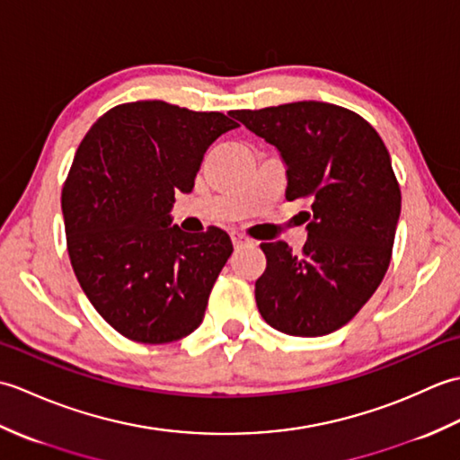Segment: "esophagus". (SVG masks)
I'll list each match as a JSON object with an SVG mask.
<instances>
[{
    "mask_svg": "<svg viewBox=\"0 0 460 460\" xmlns=\"http://www.w3.org/2000/svg\"><path fill=\"white\" fill-rule=\"evenodd\" d=\"M231 241L235 247H243V245H249L251 239L245 235V233H239V231H231Z\"/></svg>",
    "mask_w": 460,
    "mask_h": 460,
    "instance_id": "esophagus-1",
    "label": "esophagus"
}]
</instances>
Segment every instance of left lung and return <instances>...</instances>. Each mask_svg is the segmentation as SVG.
<instances>
[{"mask_svg":"<svg viewBox=\"0 0 460 460\" xmlns=\"http://www.w3.org/2000/svg\"><path fill=\"white\" fill-rule=\"evenodd\" d=\"M287 164V199L306 201L308 243H261V316L290 336H324L354 318L392 261L402 190L374 126L344 106L302 101L231 114Z\"/></svg>","mask_w":460,"mask_h":460,"instance_id":"8db88e82","label":"left lung"}]
</instances>
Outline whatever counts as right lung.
I'll return each instance as SVG.
<instances>
[{"instance_id":"add662e5","label":"right lung","mask_w":460,"mask_h":460,"mask_svg":"<svg viewBox=\"0 0 460 460\" xmlns=\"http://www.w3.org/2000/svg\"><path fill=\"white\" fill-rule=\"evenodd\" d=\"M239 126L221 112L164 101L124 102L86 132L63 183L73 270L96 312L124 338L168 344L201 324L233 245L209 227H170L175 193L193 190L203 154Z\"/></svg>"}]
</instances>
